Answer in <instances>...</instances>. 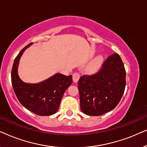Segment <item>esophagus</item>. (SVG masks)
Here are the masks:
<instances>
[{"label":"esophagus","instance_id":"esophagus-1","mask_svg":"<svg viewBox=\"0 0 147 147\" xmlns=\"http://www.w3.org/2000/svg\"><path fill=\"white\" fill-rule=\"evenodd\" d=\"M72 78H73L74 82H75V83H77V82H78V80H79L80 78V74L74 73L73 74V77H72Z\"/></svg>","mask_w":147,"mask_h":147}]
</instances>
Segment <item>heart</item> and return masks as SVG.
<instances>
[{"label":"heart","instance_id":"b5f03b06","mask_svg":"<svg viewBox=\"0 0 147 147\" xmlns=\"http://www.w3.org/2000/svg\"><path fill=\"white\" fill-rule=\"evenodd\" d=\"M102 59L101 57H98L96 58V59L94 60V61L91 63V65H90L89 67V70L90 71H96V70L99 69L102 64Z\"/></svg>","mask_w":147,"mask_h":147}]
</instances>
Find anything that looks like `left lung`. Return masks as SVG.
<instances>
[{
	"mask_svg": "<svg viewBox=\"0 0 147 147\" xmlns=\"http://www.w3.org/2000/svg\"><path fill=\"white\" fill-rule=\"evenodd\" d=\"M126 71L118 53L110 55L93 75H84L78 82L80 108L89 116H100L113 110L123 96Z\"/></svg>",
	"mask_w": 147,
	"mask_h": 147,
	"instance_id": "1",
	"label": "left lung"
}]
</instances>
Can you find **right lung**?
Wrapping results in <instances>:
<instances>
[{
    "label": "right lung",
    "mask_w": 147,
    "mask_h": 147,
    "mask_svg": "<svg viewBox=\"0 0 147 147\" xmlns=\"http://www.w3.org/2000/svg\"><path fill=\"white\" fill-rule=\"evenodd\" d=\"M32 43L24 47L14 61L11 71L12 85L18 100L24 107L37 115L51 116L57 112L64 92L72 83V76L56 74L39 84L23 82L18 76V65L23 51Z\"/></svg>",
    "instance_id": "obj_1"
}]
</instances>
